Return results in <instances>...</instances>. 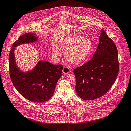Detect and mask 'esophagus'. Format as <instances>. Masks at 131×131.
<instances>
[{"label":"esophagus","instance_id":"1","mask_svg":"<svg viewBox=\"0 0 131 131\" xmlns=\"http://www.w3.org/2000/svg\"><path fill=\"white\" fill-rule=\"evenodd\" d=\"M62 72L64 74H68L70 72V69L68 67H67V66L64 67L62 70Z\"/></svg>","mask_w":131,"mask_h":131}]
</instances>
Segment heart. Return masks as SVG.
I'll list each match as a JSON object with an SVG mask.
<instances>
[{"label": "heart", "instance_id": "b5f03b06", "mask_svg": "<svg viewBox=\"0 0 131 131\" xmlns=\"http://www.w3.org/2000/svg\"><path fill=\"white\" fill-rule=\"evenodd\" d=\"M60 46L65 50L64 57L66 60L75 65L83 63L93 49L92 41L81 35L66 37L61 40ZM52 55L55 58L60 57L61 53L59 48H53Z\"/></svg>", "mask_w": 131, "mask_h": 131}]
</instances>
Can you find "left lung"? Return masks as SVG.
<instances>
[{"label":"left lung","mask_w":131,"mask_h":131,"mask_svg":"<svg viewBox=\"0 0 131 131\" xmlns=\"http://www.w3.org/2000/svg\"><path fill=\"white\" fill-rule=\"evenodd\" d=\"M93 58L74 69L77 95L84 100H93L104 95L114 83L119 71L116 45L104 30Z\"/></svg>","instance_id":"left-lung-1"}]
</instances>
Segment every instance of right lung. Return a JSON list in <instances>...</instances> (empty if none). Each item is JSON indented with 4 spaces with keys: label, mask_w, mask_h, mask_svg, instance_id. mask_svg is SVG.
<instances>
[{
    "label": "right lung",
    "mask_w": 131,
    "mask_h": 131,
    "mask_svg": "<svg viewBox=\"0 0 131 131\" xmlns=\"http://www.w3.org/2000/svg\"><path fill=\"white\" fill-rule=\"evenodd\" d=\"M37 37L33 33L20 36L12 45L9 54V73L17 91L27 100L36 103L45 102L53 95L57 83L62 75L63 66L46 61H39L30 71L19 70L14 58V47L24 43L34 42Z\"/></svg>",
    "instance_id": "1"
}]
</instances>
